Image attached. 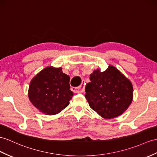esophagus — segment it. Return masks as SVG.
I'll use <instances>...</instances> for the list:
<instances>
[{
	"mask_svg": "<svg viewBox=\"0 0 157 157\" xmlns=\"http://www.w3.org/2000/svg\"><path fill=\"white\" fill-rule=\"evenodd\" d=\"M85 83L82 82L81 85L77 86V87H72L71 90L74 92L75 93H83L85 91Z\"/></svg>",
	"mask_w": 157,
	"mask_h": 157,
	"instance_id": "34e87169",
	"label": "esophagus"
}]
</instances>
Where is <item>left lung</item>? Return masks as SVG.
I'll use <instances>...</instances> for the list:
<instances>
[{
    "label": "left lung",
    "instance_id": "left-lung-1",
    "mask_svg": "<svg viewBox=\"0 0 157 157\" xmlns=\"http://www.w3.org/2000/svg\"><path fill=\"white\" fill-rule=\"evenodd\" d=\"M90 80L85 87V97L90 108L102 117H117L131 105L132 84L115 67L109 66L104 72L95 70Z\"/></svg>",
    "mask_w": 157,
    "mask_h": 157
}]
</instances>
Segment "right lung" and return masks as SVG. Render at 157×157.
<instances>
[{
	"label": "right lung",
	"mask_w": 157,
	"mask_h": 157,
	"mask_svg": "<svg viewBox=\"0 0 157 157\" xmlns=\"http://www.w3.org/2000/svg\"><path fill=\"white\" fill-rule=\"evenodd\" d=\"M69 76L61 68L47 67L30 82L29 97L40 111L48 115L58 114L69 105L73 96Z\"/></svg>",
	"instance_id": "1"
}]
</instances>
